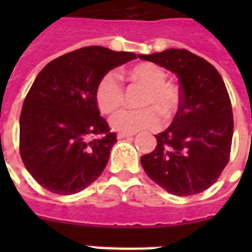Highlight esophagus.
I'll return each instance as SVG.
<instances>
[{
    "mask_svg": "<svg viewBox=\"0 0 252 252\" xmlns=\"http://www.w3.org/2000/svg\"><path fill=\"white\" fill-rule=\"evenodd\" d=\"M133 137V134L130 133H118V138L119 140H122V138H129Z\"/></svg>",
    "mask_w": 252,
    "mask_h": 252,
    "instance_id": "34e87169",
    "label": "esophagus"
}]
</instances>
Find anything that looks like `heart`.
Instances as JSON below:
<instances>
[{
    "mask_svg": "<svg viewBox=\"0 0 252 252\" xmlns=\"http://www.w3.org/2000/svg\"><path fill=\"white\" fill-rule=\"evenodd\" d=\"M133 80L148 86L145 96L142 99V107L137 110L124 108L115 112L110 119L112 129L122 133H136L138 130L157 129L162 124L159 109L165 116L176 110L179 104V90L175 85L166 82V72L161 66L150 63L138 64L129 70ZM96 103L103 112H112L123 104L124 89L120 78L115 72H108L100 78L96 86Z\"/></svg>",
    "mask_w": 252,
    "mask_h": 252,
    "instance_id": "obj_1",
    "label": "heart"
}]
</instances>
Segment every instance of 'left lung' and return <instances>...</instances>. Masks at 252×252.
Returning a JSON list of instances; mask_svg holds the SVG:
<instances>
[{"label": "left lung", "mask_w": 252, "mask_h": 252, "mask_svg": "<svg viewBox=\"0 0 252 252\" xmlns=\"http://www.w3.org/2000/svg\"><path fill=\"white\" fill-rule=\"evenodd\" d=\"M178 77L179 108L171 126L156 134L157 146L141 157L150 179L176 196L209 188L229 162L233 111L217 69L187 49L138 55Z\"/></svg>", "instance_id": "left-lung-1"}]
</instances>
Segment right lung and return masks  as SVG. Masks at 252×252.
I'll return each instance as SVG.
<instances>
[{"mask_svg": "<svg viewBox=\"0 0 252 252\" xmlns=\"http://www.w3.org/2000/svg\"><path fill=\"white\" fill-rule=\"evenodd\" d=\"M133 59V52L85 47L57 57L37 74L22 107L19 149L41 187L73 195L100 176L116 134L99 115L96 86L111 69ZM94 134L102 137L91 139Z\"/></svg>", "mask_w": 252, "mask_h": 252, "instance_id": "1", "label": "right lung"}]
</instances>
